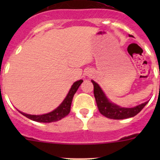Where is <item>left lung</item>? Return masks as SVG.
<instances>
[{
  "label": "left lung",
  "instance_id": "1",
  "mask_svg": "<svg viewBox=\"0 0 160 160\" xmlns=\"http://www.w3.org/2000/svg\"><path fill=\"white\" fill-rule=\"evenodd\" d=\"M91 82L93 84V94H94L98 110L101 114L108 118L119 120V119H125L134 117L142 110L143 108L148 103V101H146L143 104H139L136 107L131 108L119 107L117 104L111 103L108 99L103 90L96 82H94L93 80H91Z\"/></svg>",
  "mask_w": 160,
  "mask_h": 160
}]
</instances>
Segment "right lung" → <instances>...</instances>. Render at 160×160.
Instances as JSON below:
<instances>
[{"instance_id":"add662e5","label":"right lung","mask_w":160,"mask_h":160,"mask_svg":"<svg viewBox=\"0 0 160 160\" xmlns=\"http://www.w3.org/2000/svg\"><path fill=\"white\" fill-rule=\"evenodd\" d=\"M83 83V80H80L78 81H76L73 84L71 87L70 91H69L68 94L66 97L64 101L61 103L60 105L55 109L54 111H51V112L48 113V114H41V115H32V114H25L23 112H19L24 116H25L28 118L31 119L32 121L38 122H45V123H49V122H57V121L60 120V119L63 118L67 115H68L70 111L71 103H72V98H73L74 94L78 90L79 87L81 83Z\"/></svg>"}]
</instances>
